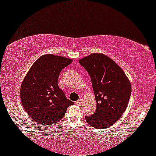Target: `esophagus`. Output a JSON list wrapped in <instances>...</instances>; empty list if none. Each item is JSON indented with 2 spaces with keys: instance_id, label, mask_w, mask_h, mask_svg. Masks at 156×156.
Returning <instances> with one entry per match:
<instances>
[{
  "instance_id": "esophagus-1",
  "label": "esophagus",
  "mask_w": 156,
  "mask_h": 156,
  "mask_svg": "<svg viewBox=\"0 0 156 156\" xmlns=\"http://www.w3.org/2000/svg\"><path fill=\"white\" fill-rule=\"evenodd\" d=\"M82 102H83V99H78V100L76 101V104H78V105H80Z\"/></svg>"
}]
</instances>
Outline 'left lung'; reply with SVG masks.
<instances>
[{
	"label": "left lung",
	"mask_w": 156,
	"mask_h": 156,
	"mask_svg": "<svg viewBox=\"0 0 156 156\" xmlns=\"http://www.w3.org/2000/svg\"><path fill=\"white\" fill-rule=\"evenodd\" d=\"M91 78L96 101V110L85 116L87 122L95 129L112 126L125 112L132 87L124 70L103 53H92L79 60Z\"/></svg>",
	"instance_id": "8db88e82"
}]
</instances>
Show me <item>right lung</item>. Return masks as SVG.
<instances>
[{
    "label": "right lung",
    "instance_id": "obj_1",
    "mask_svg": "<svg viewBox=\"0 0 156 156\" xmlns=\"http://www.w3.org/2000/svg\"><path fill=\"white\" fill-rule=\"evenodd\" d=\"M73 59L45 54L37 58L23 78L20 90L27 113L42 125H52L64 118L74 102L67 99L58 84L60 73Z\"/></svg>",
    "mask_w": 156,
    "mask_h": 156
}]
</instances>
